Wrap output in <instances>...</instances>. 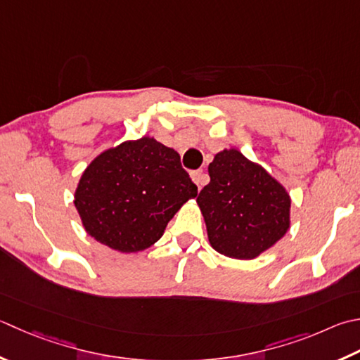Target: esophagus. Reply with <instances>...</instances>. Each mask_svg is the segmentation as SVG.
I'll return each mask as SVG.
<instances>
[{"instance_id": "obj_1", "label": "esophagus", "mask_w": 360, "mask_h": 360, "mask_svg": "<svg viewBox=\"0 0 360 360\" xmlns=\"http://www.w3.org/2000/svg\"><path fill=\"white\" fill-rule=\"evenodd\" d=\"M192 179L195 184L198 186V188H201V186H204L207 182V174L202 170H196V172H192Z\"/></svg>"}]
</instances>
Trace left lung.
<instances>
[{
	"label": "left lung",
	"instance_id": "obj_1",
	"mask_svg": "<svg viewBox=\"0 0 360 360\" xmlns=\"http://www.w3.org/2000/svg\"><path fill=\"white\" fill-rule=\"evenodd\" d=\"M210 182L196 202L215 251L255 259L290 228V196L264 167L231 148L209 164Z\"/></svg>",
	"mask_w": 360,
	"mask_h": 360
}]
</instances>
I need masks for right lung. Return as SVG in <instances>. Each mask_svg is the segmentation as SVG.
I'll return each mask as SVG.
<instances>
[{"label": "right lung", "instance_id": "obj_1", "mask_svg": "<svg viewBox=\"0 0 360 360\" xmlns=\"http://www.w3.org/2000/svg\"><path fill=\"white\" fill-rule=\"evenodd\" d=\"M198 195L181 158L153 137L103 151L84 170L75 206L89 236L120 252L150 248Z\"/></svg>", "mask_w": 360, "mask_h": 360}]
</instances>
